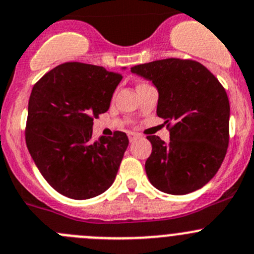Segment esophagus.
Listing matches in <instances>:
<instances>
[{"mask_svg":"<svg viewBox=\"0 0 254 254\" xmlns=\"http://www.w3.org/2000/svg\"><path fill=\"white\" fill-rule=\"evenodd\" d=\"M127 135H129V140H130V142H134L135 140L139 139V137H140V135H139V134H136V132H131V131H130L129 134H127Z\"/></svg>","mask_w":254,"mask_h":254,"instance_id":"34e87169","label":"esophagus"}]
</instances>
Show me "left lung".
I'll return each instance as SVG.
<instances>
[{
	"mask_svg": "<svg viewBox=\"0 0 254 254\" xmlns=\"http://www.w3.org/2000/svg\"><path fill=\"white\" fill-rule=\"evenodd\" d=\"M131 72L156 87V114L170 131L169 142L147 136L152 151L145 171L151 185L170 195L203 187L227 152L230 102L225 88L205 65L191 59L154 61L135 65Z\"/></svg>",
	"mask_w": 254,
	"mask_h": 254,
	"instance_id": "8db88e82",
	"label": "left lung"
}]
</instances>
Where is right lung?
Segmentation results:
<instances>
[{
	"mask_svg": "<svg viewBox=\"0 0 254 254\" xmlns=\"http://www.w3.org/2000/svg\"><path fill=\"white\" fill-rule=\"evenodd\" d=\"M122 79L103 67L68 62L34 84L26 144L42 176L63 196L87 200L114 182L129 139L115 131L93 141V119L108 112Z\"/></svg>",
	"mask_w": 254,
	"mask_h": 254,
	"instance_id": "right-lung-1",
	"label": "right lung"
}]
</instances>
